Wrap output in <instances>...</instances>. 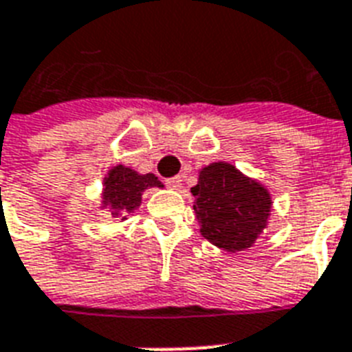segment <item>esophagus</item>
<instances>
[{"label": "esophagus", "instance_id": "obj_1", "mask_svg": "<svg viewBox=\"0 0 352 352\" xmlns=\"http://www.w3.org/2000/svg\"><path fill=\"white\" fill-rule=\"evenodd\" d=\"M166 184H168L171 190H181V188H182V177H171V179H166Z\"/></svg>", "mask_w": 352, "mask_h": 352}]
</instances>
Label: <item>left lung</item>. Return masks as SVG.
Returning <instances> with one entry per match:
<instances>
[{
    "label": "left lung",
    "instance_id": "obj_1",
    "mask_svg": "<svg viewBox=\"0 0 352 352\" xmlns=\"http://www.w3.org/2000/svg\"><path fill=\"white\" fill-rule=\"evenodd\" d=\"M192 193L201 234L223 250L250 248L267 228L272 210L270 193L228 162L204 166Z\"/></svg>",
    "mask_w": 352,
    "mask_h": 352
}]
</instances>
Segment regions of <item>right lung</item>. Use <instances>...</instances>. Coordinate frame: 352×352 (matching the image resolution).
I'll use <instances>...</instances> for the list:
<instances>
[{
  "label": "right lung",
  "mask_w": 352,
  "mask_h": 352,
  "mask_svg": "<svg viewBox=\"0 0 352 352\" xmlns=\"http://www.w3.org/2000/svg\"><path fill=\"white\" fill-rule=\"evenodd\" d=\"M153 186H162L159 177L153 173L142 175L126 166H115L104 177L102 208H109L113 217L122 215V219H126V214H131L133 210L140 206L144 190Z\"/></svg>",
  "instance_id": "add662e5"
}]
</instances>
